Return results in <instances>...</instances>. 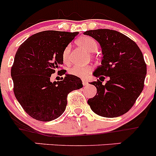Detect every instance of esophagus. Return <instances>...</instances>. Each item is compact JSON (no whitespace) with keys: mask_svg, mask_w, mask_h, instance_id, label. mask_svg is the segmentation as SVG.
<instances>
[{"mask_svg":"<svg viewBox=\"0 0 156 156\" xmlns=\"http://www.w3.org/2000/svg\"><path fill=\"white\" fill-rule=\"evenodd\" d=\"M82 82H83V86H87V85L88 84V82L87 80H83Z\"/></svg>","mask_w":156,"mask_h":156,"instance_id":"esophagus-1","label":"esophagus"}]
</instances>
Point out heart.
I'll list each match as a JSON object with an SVG mask.
<instances>
[{
	"label": "heart",
	"instance_id": "1",
	"mask_svg": "<svg viewBox=\"0 0 156 156\" xmlns=\"http://www.w3.org/2000/svg\"><path fill=\"white\" fill-rule=\"evenodd\" d=\"M77 44L85 49L89 53H93L98 49V44L92 37L84 36L77 40ZM71 51V45H67L62 52V60L65 64L69 63V54ZM90 66H73L69 69V73L78 77H85L91 72Z\"/></svg>",
	"mask_w": 156,
	"mask_h": 156
}]
</instances>
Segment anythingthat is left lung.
Here are the masks:
<instances>
[{
  "instance_id": "8db88e82",
  "label": "left lung",
  "mask_w": 156,
  "mask_h": 156,
  "mask_svg": "<svg viewBox=\"0 0 156 156\" xmlns=\"http://www.w3.org/2000/svg\"><path fill=\"white\" fill-rule=\"evenodd\" d=\"M84 35L99 43L102 58L93 75L99 80L90 83L97 94L87 103L97 115L114 118L127 112L144 88L147 67L142 52L134 41L115 30H88ZM105 76L110 80L102 85Z\"/></svg>"
}]
</instances>
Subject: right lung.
<instances>
[{"label":"right lung","instance_id":"right-lung-1","mask_svg":"<svg viewBox=\"0 0 156 156\" xmlns=\"http://www.w3.org/2000/svg\"><path fill=\"white\" fill-rule=\"evenodd\" d=\"M79 32L47 30L34 34L19 46L11 70L14 94L32 118L47 122L66 110L67 95L83 87L79 77L58 71L63 80H50L63 64L62 52ZM63 78V77H62Z\"/></svg>","mask_w":156,"mask_h":156}]
</instances>
